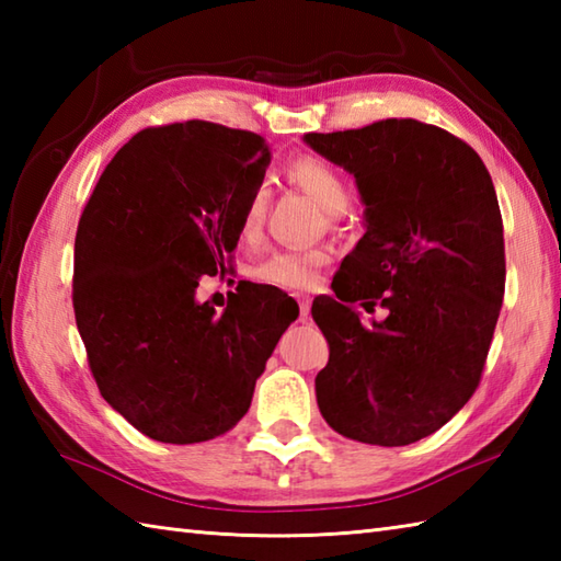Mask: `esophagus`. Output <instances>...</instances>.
Returning <instances> with one entry per match:
<instances>
[{
	"mask_svg": "<svg viewBox=\"0 0 561 561\" xmlns=\"http://www.w3.org/2000/svg\"><path fill=\"white\" fill-rule=\"evenodd\" d=\"M299 311L301 318H308V313H311V299H308V296H299Z\"/></svg>",
	"mask_w": 561,
	"mask_h": 561,
	"instance_id": "34e87169",
	"label": "esophagus"
}]
</instances>
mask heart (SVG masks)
I'll return each instance as SVG.
<instances>
[{"label": "heart", "instance_id": "obj_1", "mask_svg": "<svg viewBox=\"0 0 561 561\" xmlns=\"http://www.w3.org/2000/svg\"><path fill=\"white\" fill-rule=\"evenodd\" d=\"M287 178L296 187L304 190L306 195H311L320 205V209L328 214H340L350 205L352 190H350L347 178H344L335 165H330L328 161H320L313 157L296 159L289 163ZM265 211H267V193L262 187H257L255 193L250 195L241 217V233L245 238H253L260 231ZM323 262H325V253H320V250H304V248L279 250V253H272L270 257L260 262L255 267V277L265 284H272V287H279L287 291H308L316 287Z\"/></svg>", "mask_w": 561, "mask_h": 561}]
</instances>
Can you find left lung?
Wrapping results in <instances>:
<instances>
[{"mask_svg": "<svg viewBox=\"0 0 561 561\" xmlns=\"http://www.w3.org/2000/svg\"><path fill=\"white\" fill-rule=\"evenodd\" d=\"M304 141L354 175L366 229L335 296L311 308L330 344L316 376L320 414L362 444H414L472 398L504 301L490 171L462 139L410 117ZM354 300L389 316L366 329Z\"/></svg>", "mask_w": 561, "mask_h": 561, "instance_id": "obj_1", "label": "left lung"}]
</instances>
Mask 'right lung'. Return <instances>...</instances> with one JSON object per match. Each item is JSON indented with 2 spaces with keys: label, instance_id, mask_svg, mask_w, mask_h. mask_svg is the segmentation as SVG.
Instances as JSON below:
<instances>
[{
  "label": "right lung",
  "instance_id": "obj_1",
  "mask_svg": "<svg viewBox=\"0 0 561 561\" xmlns=\"http://www.w3.org/2000/svg\"><path fill=\"white\" fill-rule=\"evenodd\" d=\"M265 139L205 121L141 129L105 165L75 241L77 328L101 396L161 444L238 424L299 306L245 284L214 311L202 274L224 270L270 165Z\"/></svg>",
  "mask_w": 561,
  "mask_h": 561
}]
</instances>
